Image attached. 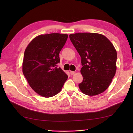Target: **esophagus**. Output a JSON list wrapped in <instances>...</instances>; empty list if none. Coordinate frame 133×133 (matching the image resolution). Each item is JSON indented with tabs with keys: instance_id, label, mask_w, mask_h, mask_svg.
<instances>
[{
	"instance_id": "1",
	"label": "esophagus",
	"mask_w": 133,
	"mask_h": 133,
	"mask_svg": "<svg viewBox=\"0 0 133 133\" xmlns=\"http://www.w3.org/2000/svg\"><path fill=\"white\" fill-rule=\"evenodd\" d=\"M70 74H71V75H74V74H75V71H71L70 72Z\"/></svg>"
}]
</instances>
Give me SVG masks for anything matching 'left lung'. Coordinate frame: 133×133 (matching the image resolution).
I'll list each match as a JSON object with an SVG mask.
<instances>
[{
	"mask_svg": "<svg viewBox=\"0 0 133 133\" xmlns=\"http://www.w3.org/2000/svg\"><path fill=\"white\" fill-rule=\"evenodd\" d=\"M81 57L82 92L94 96L108 88L117 70V51L105 36L98 33L78 32L69 35Z\"/></svg>",
	"mask_w": 133,
	"mask_h": 133,
	"instance_id": "1",
	"label": "left lung"
}]
</instances>
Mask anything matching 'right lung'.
I'll use <instances>...</instances> for the list:
<instances>
[{"mask_svg":"<svg viewBox=\"0 0 133 133\" xmlns=\"http://www.w3.org/2000/svg\"><path fill=\"white\" fill-rule=\"evenodd\" d=\"M67 34L52 33L36 36L25 50L22 71L31 89L45 98L61 91L68 76L56 65Z\"/></svg>","mask_w":133,"mask_h":133,"instance_id":"1","label":"right lung"}]
</instances>
